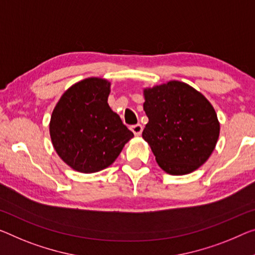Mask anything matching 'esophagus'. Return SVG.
<instances>
[{
  "label": "esophagus",
  "mask_w": 255,
  "mask_h": 255,
  "mask_svg": "<svg viewBox=\"0 0 255 255\" xmlns=\"http://www.w3.org/2000/svg\"><path fill=\"white\" fill-rule=\"evenodd\" d=\"M130 128H131V131L134 133V135H136V136H139L141 134V132H142V125L141 124L132 125Z\"/></svg>",
  "instance_id": "34e87169"
}]
</instances>
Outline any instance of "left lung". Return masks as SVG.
<instances>
[{
	"mask_svg": "<svg viewBox=\"0 0 255 255\" xmlns=\"http://www.w3.org/2000/svg\"><path fill=\"white\" fill-rule=\"evenodd\" d=\"M148 123L142 138L156 162L172 175H183L203 165L214 150L220 133L217 113L210 101L183 82L143 90Z\"/></svg>",
	"mask_w": 255,
	"mask_h": 255,
	"instance_id": "8db88e82",
	"label": "left lung"
}]
</instances>
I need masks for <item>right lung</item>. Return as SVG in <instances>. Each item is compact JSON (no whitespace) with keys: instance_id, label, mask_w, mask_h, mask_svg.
Listing matches in <instances>:
<instances>
[{"instance_id":"right-lung-1","label":"right lung","mask_w":255,"mask_h":255,"mask_svg":"<svg viewBox=\"0 0 255 255\" xmlns=\"http://www.w3.org/2000/svg\"><path fill=\"white\" fill-rule=\"evenodd\" d=\"M111 83L90 77L72 85L54 107L50 136L73 170L93 173L115 162L133 133L107 103Z\"/></svg>"}]
</instances>
